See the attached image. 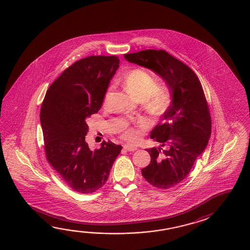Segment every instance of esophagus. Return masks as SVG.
I'll return each mask as SVG.
<instances>
[{"label":"esophagus","mask_w":250,"mask_h":250,"mask_svg":"<svg viewBox=\"0 0 250 250\" xmlns=\"http://www.w3.org/2000/svg\"><path fill=\"white\" fill-rule=\"evenodd\" d=\"M124 148H125V150H128V151H134V150L137 149V147L131 146V145H128V144H125V145H124Z\"/></svg>","instance_id":"34e87169"}]
</instances>
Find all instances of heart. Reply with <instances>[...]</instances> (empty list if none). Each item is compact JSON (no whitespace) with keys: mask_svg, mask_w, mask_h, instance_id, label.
I'll return each instance as SVG.
<instances>
[{"mask_svg":"<svg viewBox=\"0 0 250 250\" xmlns=\"http://www.w3.org/2000/svg\"><path fill=\"white\" fill-rule=\"evenodd\" d=\"M124 85L133 97L143 102L144 109L154 117L162 115L169 107L172 95L168 87L158 86L157 78L150 72L143 68H133L123 77ZM112 88L107 89L104 97L103 105L105 106L110 97ZM138 125L144 126L145 122L141 120ZM123 138L131 143L138 142L140 133L135 127L129 126L125 129Z\"/></svg>","mask_w":250,"mask_h":250,"instance_id":"obj_1","label":"heart"}]
</instances>
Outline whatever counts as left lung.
<instances>
[{
    "label": "left lung",
    "mask_w": 250,
    "mask_h": 250,
    "mask_svg": "<svg viewBox=\"0 0 250 250\" xmlns=\"http://www.w3.org/2000/svg\"><path fill=\"white\" fill-rule=\"evenodd\" d=\"M124 57L158 74L171 92V104L161 124L150 133V138L161 145L146 149L151 160L142 173L156 188H172L188 175L211 135V117L203 88L190 67L163 50H146Z\"/></svg>",
    "instance_id": "1"
}]
</instances>
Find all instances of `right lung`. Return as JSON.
I'll use <instances>...</instances> for the list:
<instances>
[{
	"mask_svg": "<svg viewBox=\"0 0 250 250\" xmlns=\"http://www.w3.org/2000/svg\"><path fill=\"white\" fill-rule=\"evenodd\" d=\"M117 56H90L64 70L46 92L40 113L46 158L70 188L88 194L102 188L122 146L108 141L91 150L86 118L102 107Z\"/></svg>",
	"mask_w": 250,
	"mask_h": 250,
	"instance_id": "1",
	"label": "right lung"
}]
</instances>
